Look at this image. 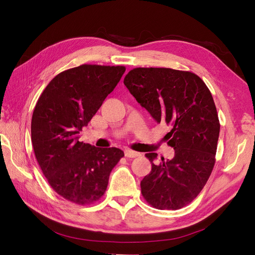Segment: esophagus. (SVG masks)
<instances>
[{
    "instance_id": "obj_1",
    "label": "esophagus",
    "mask_w": 255,
    "mask_h": 255,
    "mask_svg": "<svg viewBox=\"0 0 255 255\" xmlns=\"http://www.w3.org/2000/svg\"><path fill=\"white\" fill-rule=\"evenodd\" d=\"M125 155L127 156V157H129V158H133V157H137V156H139L140 155V153H138V152H135V151H132V150H126L125 151Z\"/></svg>"
}]
</instances>
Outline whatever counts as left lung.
Listing matches in <instances>:
<instances>
[{
    "mask_svg": "<svg viewBox=\"0 0 255 255\" xmlns=\"http://www.w3.org/2000/svg\"><path fill=\"white\" fill-rule=\"evenodd\" d=\"M136 101L157 123L171 130L165 136L172 159L155 164L140 182L146 202L158 210H179L204 187L215 165L220 132L211 91L198 75L170 68H136L123 81Z\"/></svg>",
    "mask_w": 255,
    "mask_h": 255,
    "instance_id": "left-lung-1",
    "label": "left lung"
}]
</instances>
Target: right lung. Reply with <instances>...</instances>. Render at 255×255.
I'll return each mask as SVG.
<instances>
[{
	"label": "right lung",
	"mask_w": 255,
	"mask_h": 255,
	"mask_svg": "<svg viewBox=\"0 0 255 255\" xmlns=\"http://www.w3.org/2000/svg\"><path fill=\"white\" fill-rule=\"evenodd\" d=\"M126 68L82 65L54 78L38 99L32 117L35 155L49 184L76 204H91L107 188L113 168L125 153L80 141L105 98L117 86Z\"/></svg>",
	"instance_id": "add662e5"
}]
</instances>
